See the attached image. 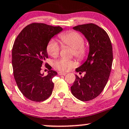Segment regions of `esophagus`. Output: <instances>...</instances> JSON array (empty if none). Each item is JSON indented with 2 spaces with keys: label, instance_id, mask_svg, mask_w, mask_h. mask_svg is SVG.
Instances as JSON below:
<instances>
[{
  "label": "esophagus",
  "instance_id": "34e87169",
  "mask_svg": "<svg viewBox=\"0 0 129 129\" xmlns=\"http://www.w3.org/2000/svg\"><path fill=\"white\" fill-rule=\"evenodd\" d=\"M58 74H59V75H66L67 74H66V73L62 72H58Z\"/></svg>",
  "mask_w": 129,
  "mask_h": 129
}]
</instances>
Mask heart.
<instances>
[{"label": "heart", "mask_w": 129, "mask_h": 129, "mask_svg": "<svg viewBox=\"0 0 129 129\" xmlns=\"http://www.w3.org/2000/svg\"><path fill=\"white\" fill-rule=\"evenodd\" d=\"M60 38L62 43L66 45L73 48L72 54L78 60H82L86 57L88 53V47L84 45L83 37L76 31H69L62 34ZM47 52L49 55L53 57L59 55L60 46L54 40H51L47 44ZM54 67L62 72H67L77 66L75 60L61 59L54 62Z\"/></svg>", "instance_id": "1"}]
</instances>
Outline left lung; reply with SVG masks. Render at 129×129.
<instances>
[{
    "instance_id": "obj_1",
    "label": "left lung",
    "mask_w": 129,
    "mask_h": 129,
    "mask_svg": "<svg viewBox=\"0 0 129 129\" xmlns=\"http://www.w3.org/2000/svg\"><path fill=\"white\" fill-rule=\"evenodd\" d=\"M73 29L81 32L89 43L87 59L75 71L84 77L75 75L71 86L73 95L82 101H90L101 94L109 79L112 67V47L107 33L93 23L76 26Z\"/></svg>"
}]
</instances>
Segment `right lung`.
Wrapping results in <instances>:
<instances>
[{"instance_id":"right-lung-1","label":"right lung","mask_w":129,"mask_h":129,"mask_svg":"<svg viewBox=\"0 0 129 129\" xmlns=\"http://www.w3.org/2000/svg\"><path fill=\"white\" fill-rule=\"evenodd\" d=\"M62 30L60 26L34 23L24 28L15 41L12 59L13 76L20 91L31 101H43L52 94V79L57 73L49 65L46 66L49 69L46 76L41 70L48 58L47 44Z\"/></svg>"}]
</instances>
